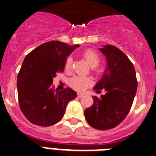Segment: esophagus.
<instances>
[{"label":"esophagus","mask_w":156,"mask_h":156,"mask_svg":"<svg viewBox=\"0 0 156 156\" xmlns=\"http://www.w3.org/2000/svg\"><path fill=\"white\" fill-rule=\"evenodd\" d=\"M84 96V94H81V93H78V97L79 98H83V97Z\"/></svg>","instance_id":"obj_1"}]
</instances>
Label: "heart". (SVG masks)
Wrapping results in <instances>:
<instances>
[{"mask_svg":"<svg viewBox=\"0 0 156 156\" xmlns=\"http://www.w3.org/2000/svg\"><path fill=\"white\" fill-rule=\"evenodd\" d=\"M83 56L85 58L86 61L87 62L89 65L91 67H96L98 66L100 62L99 55L95 51L92 49H87L83 52ZM72 58L71 56H69L66 59L65 62V70L66 72H69L72 69ZM71 85L75 89L78 90H83L87 87V86L90 84V79L87 77L84 76H75L71 80Z\"/></svg>","mask_w":156,"mask_h":156,"instance_id":"obj_1","label":"heart"}]
</instances>
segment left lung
I'll use <instances>...</instances> for the list:
<instances>
[{
    "instance_id": "obj_1",
    "label": "left lung",
    "mask_w": 156,
    "mask_h": 156,
    "mask_svg": "<svg viewBox=\"0 0 156 156\" xmlns=\"http://www.w3.org/2000/svg\"><path fill=\"white\" fill-rule=\"evenodd\" d=\"M99 50L105 55L107 67L94 90L104 89L101 98L93 96L91 107L84 110V116L92 127L107 130L116 127L130 110L137 90L134 66L121 50L106 45Z\"/></svg>"
}]
</instances>
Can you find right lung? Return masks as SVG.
I'll return each mask as SVG.
<instances>
[{
    "mask_svg": "<svg viewBox=\"0 0 156 156\" xmlns=\"http://www.w3.org/2000/svg\"><path fill=\"white\" fill-rule=\"evenodd\" d=\"M79 45L59 41L40 45L26 56L17 76L18 101L26 118L35 125L49 126L62 119L68 103L77 93L67 87L54 90L52 84L57 72H63L67 57Z\"/></svg>",
    "mask_w": 156,
    "mask_h": 156,
    "instance_id": "add662e5",
    "label": "right lung"
}]
</instances>
